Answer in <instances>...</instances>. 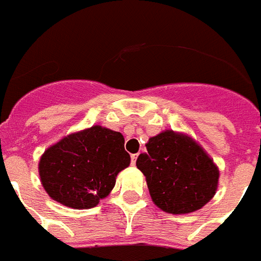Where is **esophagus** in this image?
<instances>
[{"label": "esophagus", "mask_w": 261, "mask_h": 261, "mask_svg": "<svg viewBox=\"0 0 261 261\" xmlns=\"http://www.w3.org/2000/svg\"><path fill=\"white\" fill-rule=\"evenodd\" d=\"M137 158H139V153H133V155L130 156V159H132V164H133V166H135V164H136Z\"/></svg>", "instance_id": "1"}]
</instances>
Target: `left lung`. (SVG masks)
I'll use <instances>...</instances> for the list:
<instances>
[{"label":"left lung","instance_id":"obj_1","mask_svg":"<svg viewBox=\"0 0 261 261\" xmlns=\"http://www.w3.org/2000/svg\"><path fill=\"white\" fill-rule=\"evenodd\" d=\"M145 147L147 153H140L136 166L159 209L193 213L216 195L220 170L193 137L167 129L151 137Z\"/></svg>","mask_w":261,"mask_h":261}]
</instances>
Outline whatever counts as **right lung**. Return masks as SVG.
Listing matches in <instances>:
<instances>
[{
	"instance_id": "1",
	"label": "right lung",
	"mask_w": 261,
	"mask_h": 261,
	"mask_svg": "<svg viewBox=\"0 0 261 261\" xmlns=\"http://www.w3.org/2000/svg\"><path fill=\"white\" fill-rule=\"evenodd\" d=\"M124 143L120 132L101 125L70 133L41 155V185L67 207H94L113 190L118 172L130 164Z\"/></svg>"
}]
</instances>
